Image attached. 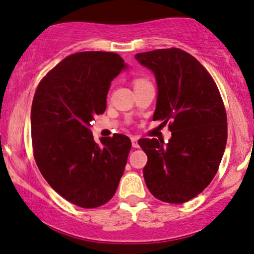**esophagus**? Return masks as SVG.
I'll return each mask as SVG.
<instances>
[{"instance_id": "34e87169", "label": "esophagus", "mask_w": 254, "mask_h": 254, "mask_svg": "<svg viewBox=\"0 0 254 254\" xmlns=\"http://www.w3.org/2000/svg\"><path fill=\"white\" fill-rule=\"evenodd\" d=\"M131 142H132V147H133V148H138L139 147L138 138L137 137H132L131 138Z\"/></svg>"}]
</instances>
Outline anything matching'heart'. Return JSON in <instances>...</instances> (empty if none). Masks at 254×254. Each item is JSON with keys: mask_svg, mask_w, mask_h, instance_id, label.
Returning a JSON list of instances; mask_svg holds the SVG:
<instances>
[{"mask_svg": "<svg viewBox=\"0 0 254 254\" xmlns=\"http://www.w3.org/2000/svg\"><path fill=\"white\" fill-rule=\"evenodd\" d=\"M145 80H141V79H139V80H135L134 81V85H137V84H140V83H144Z\"/></svg>", "mask_w": 254, "mask_h": 254, "instance_id": "b5f03b06", "label": "heart"}]
</instances>
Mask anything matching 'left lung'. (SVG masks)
<instances>
[{
    "label": "left lung",
    "mask_w": 254,
    "mask_h": 254,
    "mask_svg": "<svg viewBox=\"0 0 254 254\" xmlns=\"http://www.w3.org/2000/svg\"><path fill=\"white\" fill-rule=\"evenodd\" d=\"M158 87L153 120L171 121V138L139 139L147 154L144 178L156 199L187 202L208 187L227 145V114L213 78L197 59L178 48L134 56ZM163 122V123H164Z\"/></svg>",
    "instance_id": "1"
}]
</instances>
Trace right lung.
Returning a JSON list of instances; mask_svg holds the SVG:
<instances>
[{
  "label": "right lung",
  "instance_id": "obj_1",
  "mask_svg": "<svg viewBox=\"0 0 254 254\" xmlns=\"http://www.w3.org/2000/svg\"><path fill=\"white\" fill-rule=\"evenodd\" d=\"M127 69L115 53H77L49 71L35 91L31 109L35 162L57 193L83 208L108 202L126 169L130 138L115 133L96 144L90 127L94 116L105 113L113 79Z\"/></svg>",
  "mask_w": 254,
  "mask_h": 254
}]
</instances>
